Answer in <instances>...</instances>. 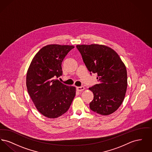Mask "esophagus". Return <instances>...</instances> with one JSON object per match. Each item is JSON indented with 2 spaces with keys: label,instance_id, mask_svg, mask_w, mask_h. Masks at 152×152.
<instances>
[{
  "label": "esophagus",
  "instance_id": "obj_1",
  "mask_svg": "<svg viewBox=\"0 0 152 152\" xmlns=\"http://www.w3.org/2000/svg\"><path fill=\"white\" fill-rule=\"evenodd\" d=\"M84 89H85V88L84 87H77V90L78 91H83V90H84Z\"/></svg>",
  "mask_w": 152,
  "mask_h": 152
}]
</instances>
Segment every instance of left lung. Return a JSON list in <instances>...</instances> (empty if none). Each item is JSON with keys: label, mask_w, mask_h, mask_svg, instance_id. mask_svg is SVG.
Instances as JSON below:
<instances>
[{"label": "left lung", "mask_w": 152, "mask_h": 152, "mask_svg": "<svg viewBox=\"0 0 152 152\" xmlns=\"http://www.w3.org/2000/svg\"><path fill=\"white\" fill-rule=\"evenodd\" d=\"M89 72L97 73L99 81L89 88L94 95L90 109L101 115H110L121 105L127 89V71L121 58L104 45H77Z\"/></svg>", "instance_id": "left-lung-1"}]
</instances>
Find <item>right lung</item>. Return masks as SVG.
Wrapping results in <instances>:
<instances>
[{"label":"right lung","mask_w":152,"mask_h":152,"mask_svg":"<svg viewBox=\"0 0 152 152\" xmlns=\"http://www.w3.org/2000/svg\"><path fill=\"white\" fill-rule=\"evenodd\" d=\"M75 47L50 44L40 49L28 69V93L37 110L43 116L55 118L69 109L76 94V88L56 79L63 75L61 63Z\"/></svg>","instance_id":"add662e5"}]
</instances>
